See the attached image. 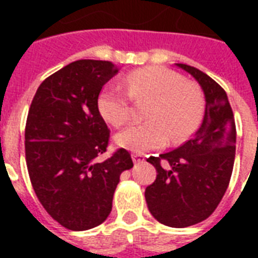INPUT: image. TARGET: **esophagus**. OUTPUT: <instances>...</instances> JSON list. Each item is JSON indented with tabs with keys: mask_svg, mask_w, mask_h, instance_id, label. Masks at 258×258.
Segmentation results:
<instances>
[{
	"mask_svg": "<svg viewBox=\"0 0 258 258\" xmlns=\"http://www.w3.org/2000/svg\"><path fill=\"white\" fill-rule=\"evenodd\" d=\"M133 160H134L135 164H140V163H142L144 160H145V156H144V155H138V153H134V155H133Z\"/></svg>",
	"mask_w": 258,
	"mask_h": 258,
	"instance_id": "obj_1",
	"label": "esophagus"
}]
</instances>
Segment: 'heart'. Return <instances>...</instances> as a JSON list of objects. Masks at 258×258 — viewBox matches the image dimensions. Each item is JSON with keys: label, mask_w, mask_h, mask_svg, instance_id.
<instances>
[{"label": "heart", "mask_w": 258, "mask_h": 258, "mask_svg": "<svg viewBox=\"0 0 258 258\" xmlns=\"http://www.w3.org/2000/svg\"><path fill=\"white\" fill-rule=\"evenodd\" d=\"M124 91L109 85L98 96V110L107 123L123 127L131 118L130 99L148 105L146 121L116 135V144L133 153L160 149L168 140L181 144L199 128L205 114V98L198 85L171 69L148 66L130 72L123 79Z\"/></svg>", "instance_id": "b5f03b06"}]
</instances>
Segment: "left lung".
<instances>
[{"label": "left lung", "mask_w": 258, "mask_h": 258, "mask_svg": "<svg viewBox=\"0 0 258 258\" xmlns=\"http://www.w3.org/2000/svg\"><path fill=\"white\" fill-rule=\"evenodd\" d=\"M198 80L206 96L203 123L184 145L146 162L157 171L145 190L151 214L167 227L185 228L214 213L229 185L235 162L236 127L221 85L189 64L177 63Z\"/></svg>", "instance_id": "8db88e82"}]
</instances>
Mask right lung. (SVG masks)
Here are the masks:
<instances>
[{"instance_id": "obj_1", "label": "right lung", "mask_w": 258, "mask_h": 258, "mask_svg": "<svg viewBox=\"0 0 258 258\" xmlns=\"http://www.w3.org/2000/svg\"><path fill=\"white\" fill-rule=\"evenodd\" d=\"M116 73L107 60L72 62L42 81L29 109L25 153L33 189L48 214L70 231L106 220L120 174L134 166L124 148L96 160L110 140L98 96Z\"/></svg>"}]
</instances>
